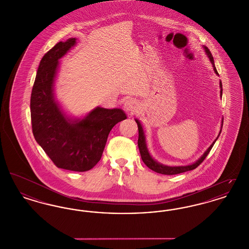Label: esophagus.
Masks as SVG:
<instances>
[{
  "label": "esophagus",
  "mask_w": 249,
  "mask_h": 249,
  "mask_svg": "<svg viewBox=\"0 0 249 249\" xmlns=\"http://www.w3.org/2000/svg\"><path fill=\"white\" fill-rule=\"evenodd\" d=\"M124 108L128 112H136L139 108V104L135 99H128L124 103Z\"/></svg>",
  "instance_id": "34e87169"
}]
</instances>
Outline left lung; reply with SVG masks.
I'll return each mask as SVG.
<instances>
[{
  "mask_svg": "<svg viewBox=\"0 0 249 249\" xmlns=\"http://www.w3.org/2000/svg\"><path fill=\"white\" fill-rule=\"evenodd\" d=\"M208 59L211 61L212 65H213V71L218 75V72L216 71V68L214 66V62H213V56L210 52V50L208 48H206L205 46L202 47ZM219 88H220V97H222V83L221 81L219 82ZM135 121L137 123V126H138V130H139V137H138V147H139V150H140V154L142 157V161L145 165L147 166L149 169H151L152 171H154L156 173H159V174H161V175H168V176H172V175H178V174H181V173H185V172H188V171H191V170H194L195 168H197L198 166L201 164V162L203 161V160L207 157V155L209 154L210 150L212 149L213 144L215 141L217 140V138L219 137L220 133H221V130H222V126H223V119L221 120V127H220V130H219V133L217 135V137L215 138V140L213 141L211 145L204 151V153L201 155V157L193 163H191L190 165L185 166H168L164 165L162 163H160L159 161H157L155 160L154 158L150 155L149 151H148V148H147V144H146V141H145V134H144V131L142 129V124L141 122L139 121V119H135Z\"/></svg>",
  "mask_w": 249,
  "mask_h": 249,
  "instance_id": "8db88e82",
  "label": "left lung"
}]
</instances>
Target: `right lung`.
I'll return each instance as SVG.
<instances>
[{
    "instance_id": "add662e5",
    "label": "right lung",
    "mask_w": 249,
    "mask_h": 249,
    "mask_svg": "<svg viewBox=\"0 0 249 249\" xmlns=\"http://www.w3.org/2000/svg\"><path fill=\"white\" fill-rule=\"evenodd\" d=\"M76 38L59 42L42 58L31 96V118L36 142L60 169L86 172L101 160L110 130L127 119L120 108L97 107L81 119L68 116L55 96L59 59Z\"/></svg>"
}]
</instances>
